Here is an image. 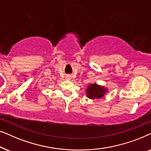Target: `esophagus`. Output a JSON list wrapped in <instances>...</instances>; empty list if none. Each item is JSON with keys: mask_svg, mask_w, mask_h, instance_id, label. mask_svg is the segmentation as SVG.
Wrapping results in <instances>:
<instances>
[{"mask_svg": "<svg viewBox=\"0 0 151 151\" xmlns=\"http://www.w3.org/2000/svg\"><path fill=\"white\" fill-rule=\"evenodd\" d=\"M67 78H71V77H70V76H67Z\"/></svg>", "mask_w": 151, "mask_h": 151, "instance_id": "obj_1", "label": "esophagus"}]
</instances>
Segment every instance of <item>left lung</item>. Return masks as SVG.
Instances as JSON below:
<instances>
[{
  "instance_id": "obj_1",
  "label": "left lung",
  "mask_w": 151,
  "mask_h": 151,
  "mask_svg": "<svg viewBox=\"0 0 151 151\" xmlns=\"http://www.w3.org/2000/svg\"><path fill=\"white\" fill-rule=\"evenodd\" d=\"M106 91V90L103 86H98L96 84H91L86 91V96L90 99L102 98Z\"/></svg>"
}]
</instances>
